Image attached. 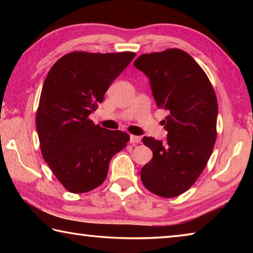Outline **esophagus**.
<instances>
[{
	"label": "esophagus",
	"instance_id": "esophagus-1",
	"mask_svg": "<svg viewBox=\"0 0 253 253\" xmlns=\"http://www.w3.org/2000/svg\"><path fill=\"white\" fill-rule=\"evenodd\" d=\"M130 143L131 144H138L140 143V140H142V138H140L139 136H135V135H130Z\"/></svg>",
	"mask_w": 253,
	"mask_h": 253
}]
</instances>
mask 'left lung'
Here are the masks:
<instances>
[{
  "label": "left lung",
  "mask_w": 253,
  "mask_h": 253,
  "mask_svg": "<svg viewBox=\"0 0 253 253\" xmlns=\"http://www.w3.org/2000/svg\"><path fill=\"white\" fill-rule=\"evenodd\" d=\"M134 66L148 77L158 108L169 111L165 142L143 138L153 158L140 170L152 193L175 198L188 190L203 172L216 139L217 101L208 76L179 49L142 54Z\"/></svg>",
  "instance_id": "8db88e82"
}]
</instances>
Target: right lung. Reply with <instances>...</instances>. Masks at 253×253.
Here are the masks:
<instances>
[{
	"label": "right lung",
	"instance_id": "1",
	"mask_svg": "<svg viewBox=\"0 0 253 253\" xmlns=\"http://www.w3.org/2000/svg\"><path fill=\"white\" fill-rule=\"evenodd\" d=\"M134 57V52L75 51L60 58L46 76L36 118L40 148L71 193H85L102 184L111 157L129 139L126 132L106 129L88 117Z\"/></svg>",
	"mask_w": 253,
	"mask_h": 253
}]
</instances>
